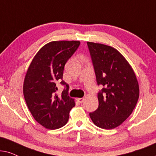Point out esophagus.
<instances>
[{
	"instance_id": "obj_1",
	"label": "esophagus",
	"mask_w": 156,
	"mask_h": 156,
	"mask_svg": "<svg viewBox=\"0 0 156 156\" xmlns=\"http://www.w3.org/2000/svg\"><path fill=\"white\" fill-rule=\"evenodd\" d=\"M84 100H85L84 98H77V101H78V102L80 103H82L83 102Z\"/></svg>"
}]
</instances>
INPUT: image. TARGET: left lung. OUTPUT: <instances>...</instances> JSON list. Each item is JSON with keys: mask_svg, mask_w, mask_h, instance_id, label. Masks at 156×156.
Segmentation results:
<instances>
[{"mask_svg": "<svg viewBox=\"0 0 156 156\" xmlns=\"http://www.w3.org/2000/svg\"><path fill=\"white\" fill-rule=\"evenodd\" d=\"M98 86V108L90 113L93 123L113 129L123 123L136 107L139 86L136 74L125 58L108 45L88 42Z\"/></svg>", "mask_w": 156, "mask_h": 156, "instance_id": "1", "label": "left lung"}]
</instances>
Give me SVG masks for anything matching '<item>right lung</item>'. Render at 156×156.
Instances as JSON below:
<instances>
[{
	"instance_id": "obj_1",
	"label": "right lung",
	"mask_w": 156,
	"mask_h": 156,
	"mask_svg": "<svg viewBox=\"0 0 156 156\" xmlns=\"http://www.w3.org/2000/svg\"><path fill=\"white\" fill-rule=\"evenodd\" d=\"M79 41H53L41 48L33 59L25 77L23 95L35 120L47 129L55 130L67 123L69 112L76 105L68 95L69 86L63 80L68 59L78 48ZM64 86L62 95L57 84Z\"/></svg>"
}]
</instances>
